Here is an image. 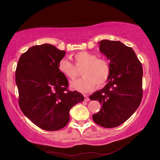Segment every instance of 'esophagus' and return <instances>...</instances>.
Listing matches in <instances>:
<instances>
[{
	"label": "esophagus",
	"mask_w": 160,
	"mask_h": 160,
	"mask_svg": "<svg viewBox=\"0 0 160 160\" xmlns=\"http://www.w3.org/2000/svg\"><path fill=\"white\" fill-rule=\"evenodd\" d=\"M84 101H87V102L89 101V98L88 97L87 95H84Z\"/></svg>",
	"instance_id": "esophagus-1"
}]
</instances>
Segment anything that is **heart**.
<instances>
[{
	"label": "heart",
	"instance_id": "1",
	"mask_svg": "<svg viewBox=\"0 0 160 160\" xmlns=\"http://www.w3.org/2000/svg\"><path fill=\"white\" fill-rule=\"evenodd\" d=\"M72 59L76 67H82L81 75L83 76L71 83V87L82 93L92 91L96 84L98 87L104 86L109 78L111 68L108 61L102 58H97L93 53L85 51L75 53ZM66 58L58 62V70L64 76L69 80H74L78 76L76 67Z\"/></svg>",
	"mask_w": 160,
	"mask_h": 160
}]
</instances>
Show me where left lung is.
Wrapping results in <instances>:
<instances>
[{"label": "left lung", "mask_w": 160, "mask_h": 160, "mask_svg": "<svg viewBox=\"0 0 160 160\" xmlns=\"http://www.w3.org/2000/svg\"><path fill=\"white\" fill-rule=\"evenodd\" d=\"M99 45L101 53L110 60L111 73L103 89L89 96L102 105L93 120L102 127L114 128L127 121L140 106L143 69L131 47L108 40H101Z\"/></svg>", "instance_id": "8db88e82"}]
</instances>
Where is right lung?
Returning <instances> with one entry per match:
<instances>
[{"instance_id":"right-lung-1","label":"right lung","mask_w":160,"mask_h":160,"mask_svg":"<svg viewBox=\"0 0 160 160\" xmlns=\"http://www.w3.org/2000/svg\"><path fill=\"white\" fill-rule=\"evenodd\" d=\"M64 55V51L43 44L30 47L17 64L19 107L33 124L46 131L65 127L70 108L84 100L80 93L68 89L67 78L58 70Z\"/></svg>"}]
</instances>
